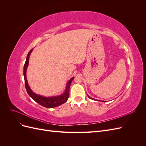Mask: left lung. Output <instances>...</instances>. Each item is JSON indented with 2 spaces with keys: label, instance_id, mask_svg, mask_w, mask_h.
<instances>
[{
  "label": "left lung",
  "instance_id": "obj_1",
  "mask_svg": "<svg viewBox=\"0 0 146 146\" xmlns=\"http://www.w3.org/2000/svg\"><path fill=\"white\" fill-rule=\"evenodd\" d=\"M88 98H90V99H93V100H94V99H92V98H91V97H90V96H88ZM94 100H95V99H94ZM99 101H100V100H99ZM100 101H101V100H100ZM101 102H105V101H101Z\"/></svg>",
  "mask_w": 146,
  "mask_h": 146
}]
</instances>
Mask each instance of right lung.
<instances>
[{"label": "right lung", "mask_w": 146, "mask_h": 146, "mask_svg": "<svg viewBox=\"0 0 146 146\" xmlns=\"http://www.w3.org/2000/svg\"><path fill=\"white\" fill-rule=\"evenodd\" d=\"M33 49V48H32V49L29 52L27 58H26L25 63L24 66V77L25 86L26 88V91H27V93L30 96V98H32L35 102H36L37 103H38L39 105L43 106V107L48 108L58 107V106H60V105L65 103L68 100L69 98V96L70 86L74 77L71 78L69 80V82L67 83V85H66V88L63 94H61L60 96H54V97H44V96L35 94V92H33L32 90L30 89V88L27 82V76H26V71H27V69L29 65V57Z\"/></svg>", "instance_id": "right-lung-1"}]
</instances>
